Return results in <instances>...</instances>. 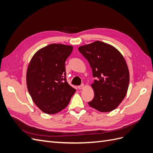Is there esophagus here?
I'll list each match as a JSON object with an SVG mask.
<instances>
[{"label": "esophagus", "instance_id": "esophagus-1", "mask_svg": "<svg viewBox=\"0 0 153 153\" xmlns=\"http://www.w3.org/2000/svg\"><path fill=\"white\" fill-rule=\"evenodd\" d=\"M84 87V84H81L80 85H78V89H83V88Z\"/></svg>", "mask_w": 153, "mask_h": 153}]
</instances>
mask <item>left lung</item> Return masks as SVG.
<instances>
[{
    "label": "left lung",
    "instance_id": "8db88e82",
    "mask_svg": "<svg viewBox=\"0 0 153 153\" xmlns=\"http://www.w3.org/2000/svg\"><path fill=\"white\" fill-rule=\"evenodd\" d=\"M78 51L89 62L94 96L88 104L102 112H110L122 102L128 89L129 71L126 61L112 46L97 41L82 46Z\"/></svg>",
    "mask_w": 153,
    "mask_h": 153
}]
</instances>
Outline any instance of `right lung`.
I'll list each match as a JSON object with an SVG mask.
<instances>
[{"mask_svg": "<svg viewBox=\"0 0 153 153\" xmlns=\"http://www.w3.org/2000/svg\"><path fill=\"white\" fill-rule=\"evenodd\" d=\"M73 47L51 44L32 57L27 72V85L34 103L53 114L66 108L76 90L66 80L65 62Z\"/></svg>", "mask_w": 153, "mask_h": 153, "instance_id": "right-lung-1", "label": "right lung"}]
</instances>
